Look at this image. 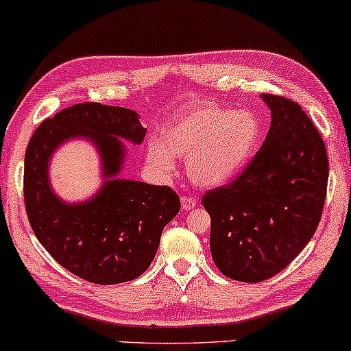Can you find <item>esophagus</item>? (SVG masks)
Instances as JSON below:
<instances>
[{"label": "esophagus", "mask_w": 351, "mask_h": 351, "mask_svg": "<svg viewBox=\"0 0 351 351\" xmlns=\"http://www.w3.org/2000/svg\"><path fill=\"white\" fill-rule=\"evenodd\" d=\"M196 206V199L191 198V196H183L181 198V208L184 209V211H189V209H193Z\"/></svg>", "instance_id": "esophagus-1"}]
</instances>
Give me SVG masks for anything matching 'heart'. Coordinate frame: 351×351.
<instances>
[{"mask_svg": "<svg viewBox=\"0 0 351 351\" xmlns=\"http://www.w3.org/2000/svg\"><path fill=\"white\" fill-rule=\"evenodd\" d=\"M259 138L261 122L252 112L203 106L173 120L162 143H152L148 156L162 170H171V156H188L189 178L217 186L243 170Z\"/></svg>", "mask_w": 351, "mask_h": 351, "instance_id": "heart-1", "label": "heart"}]
</instances>
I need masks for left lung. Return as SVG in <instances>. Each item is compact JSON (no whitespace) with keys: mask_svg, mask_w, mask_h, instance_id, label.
Returning <instances> with one entry per match:
<instances>
[{"mask_svg":"<svg viewBox=\"0 0 351 351\" xmlns=\"http://www.w3.org/2000/svg\"><path fill=\"white\" fill-rule=\"evenodd\" d=\"M261 97L272 114L263 147L237 178L201 199L216 267L249 284L279 274L308 244L328 183L325 143L307 114L291 99Z\"/></svg>","mask_w":351,"mask_h":351,"instance_id":"8db88e82","label":"left lung"}]
</instances>
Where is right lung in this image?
<instances>
[{
  "label": "right lung",
  "instance_id": "right-lung-1",
  "mask_svg": "<svg viewBox=\"0 0 351 351\" xmlns=\"http://www.w3.org/2000/svg\"><path fill=\"white\" fill-rule=\"evenodd\" d=\"M138 119L123 107L75 104L44 120L24 155V206L36 237L64 269L92 284L142 276L181 206L170 186L117 178L125 158L120 138L140 145L147 134ZM75 136L98 147L108 181L92 200L67 205L51 193L47 167L51 152Z\"/></svg>",
  "mask_w": 351,
  "mask_h": 351
}]
</instances>
